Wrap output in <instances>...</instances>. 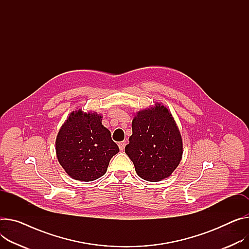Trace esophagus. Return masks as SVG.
<instances>
[{"label": "esophagus", "instance_id": "esophagus-1", "mask_svg": "<svg viewBox=\"0 0 249 249\" xmlns=\"http://www.w3.org/2000/svg\"><path fill=\"white\" fill-rule=\"evenodd\" d=\"M125 144H126V142H125L124 141L119 142V147H120V149H121V150H124V147H125Z\"/></svg>", "mask_w": 249, "mask_h": 249}]
</instances>
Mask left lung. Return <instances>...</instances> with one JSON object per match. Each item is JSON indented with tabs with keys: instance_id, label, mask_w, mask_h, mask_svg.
Returning <instances> with one entry per match:
<instances>
[{
	"instance_id": "1",
	"label": "left lung",
	"mask_w": 249,
	"mask_h": 249,
	"mask_svg": "<svg viewBox=\"0 0 249 249\" xmlns=\"http://www.w3.org/2000/svg\"><path fill=\"white\" fill-rule=\"evenodd\" d=\"M132 135L124 147L140 178L160 181L168 178L182 157V141L166 107L158 104L139 111L131 124Z\"/></svg>"
}]
</instances>
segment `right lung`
I'll return each instance as SVG.
<instances>
[{"instance_id":"1","label":"right lung","mask_w":249,"mask_h":249,"mask_svg":"<svg viewBox=\"0 0 249 249\" xmlns=\"http://www.w3.org/2000/svg\"><path fill=\"white\" fill-rule=\"evenodd\" d=\"M55 151L66 173L76 180L103 177L110 159L120 151L98 113L72 111L55 141Z\"/></svg>"}]
</instances>
